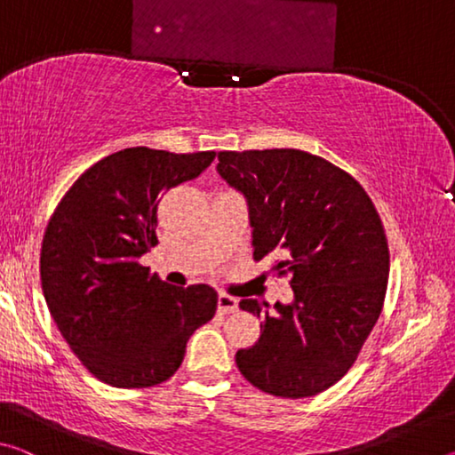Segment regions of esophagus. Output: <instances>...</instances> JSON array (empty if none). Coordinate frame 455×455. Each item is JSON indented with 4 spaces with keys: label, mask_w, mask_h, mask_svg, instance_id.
<instances>
[{
    "label": "esophagus",
    "mask_w": 455,
    "mask_h": 455,
    "mask_svg": "<svg viewBox=\"0 0 455 455\" xmlns=\"http://www.w3.org/2000/svg\"><path fill=\"white\" fill-rule=\"evenodd\" d=\"M238 309V301L235 297L227 295V292H220L219 295V313H235Z\"/></svg>",
    "instance_id": "obj_1"
}]
</instances>
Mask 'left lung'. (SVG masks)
Returning a JSON list of instances; mask_svg holds the SVG:
<instances>
[{
  "mask_svg": "<svg viewBox=\"0 0 455 455\" xmlns=\"http://www.w3.org/2000/svg\"><path fill=\"white\" fill-rule=\"evenodd\" d=\"M217 172L246 200L252 255L292 275L291 303H238L263 319L259 341L236 351L238 371L276 397L317 395L379 319L389 276L379 214L355 179L303 150L219 152Z\"/></svg>",
  "mask_w": 455,
  "mask_h": 455,
  "instance_id": "obj_1",
  "label": "left lung"
}]
</instances>
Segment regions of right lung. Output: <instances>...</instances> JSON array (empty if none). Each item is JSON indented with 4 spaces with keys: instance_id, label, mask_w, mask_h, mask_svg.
Segmentation results:
<instances>
[{
    "instance_id": "right-lung-1",
    "label": "right lung",
    "mask_w": 455,
    "mask_h": 455,
    "mask_svg": "<svg viewBox=\"0 0 455 455\" xmlns=\"http://www.w3.org/2000/svg\"><path fill=\"white\" fill-rule=\"evenodd\" d=\"M212 160L144 146L114 152L72 184L48 222L40 275L50 315L84 367L112 387L166 381L217 313L209 284L172 287L138 263L158 244L160 196Z\"/></svg>"
}]
</instances>
